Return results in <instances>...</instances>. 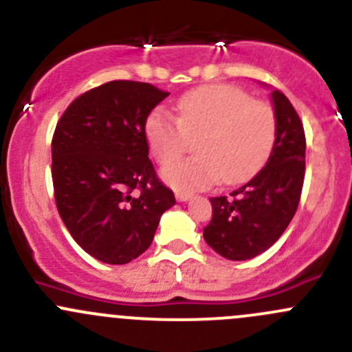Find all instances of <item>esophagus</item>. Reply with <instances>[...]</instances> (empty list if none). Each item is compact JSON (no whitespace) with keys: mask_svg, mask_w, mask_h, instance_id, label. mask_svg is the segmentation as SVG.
Segmentation results:
<instances>
[{"mask_svg":"<svg viewBox=\"0 0 352 352\" xmlns=\"http://www.w3.org/2000/svg\"><path fill=\"white\" fill-rule=\"evenodd\" d=\"M190 196H192V194H190V192H184V190H177V192H175V199H177V201H179V202L189 201Z\"/></svg>","mask_w":352,"mask_h":352,"instance_id":"obj_1","label":"esophagus"}]
</instances>
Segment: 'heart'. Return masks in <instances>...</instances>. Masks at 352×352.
<instances>
[{
  "mask_svg": "<svg viewBox=\"0 0 352 352\" xmlns=\"http://www.w3.org/2000/svg\"><path fill=\"white\" fill-rule=\"evenodd\" d=\"M276 133L274 107L226 83L194 88L177 102V117L155 109L144 122L148 146L162 165L198 140L197 157L163 170L166 182L180 190L206 189L221 179L228 186L250 180L267 163Z\"/></svg>",
  "mask_w": 352,
  "mask_h": 352,
  "instance_id": "b5f03b06",
  "label": "heart"
}]
</instances>
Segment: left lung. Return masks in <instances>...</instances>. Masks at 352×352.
<instances>
[{"label":"left lung","mask_w":352,"mask_h":352,"mask_svg":"<svg viewBox=\"0 0 352 352\" xmlns=\"http://www.w3.org/2000/svg\"><path fill=\"white\" fill-rule=\"evenodd\" d=\"M278 133L267 165L230 197L211 199L212 218L204 240L230 261L267 250L285 233L300 204L305 180L303 122L283 91H272Z\"/></svg>","instance_id":"left-lung-1"}]
</instances>
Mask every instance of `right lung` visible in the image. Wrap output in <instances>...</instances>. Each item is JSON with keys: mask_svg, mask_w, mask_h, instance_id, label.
Here are the masks:
<instances>
[{"mask_svg": "<svg viewBox=\"0 0 352 352\" xmlns=\"http://www.w3.org/2000/svg\"><path fill=\"white\" fill-rule=\"evenodd\" d=\"M168 91L113 80L74 98L52 136V186L59 216L87 254L127 264L151 242L175 204L158 179L144 122Z\"/></svg>", "mask_w": 352, "mask_h": 352, "instance_id": "obj_1", "label": "right lung"}]
</instances>
